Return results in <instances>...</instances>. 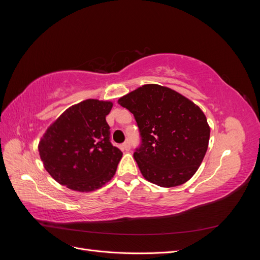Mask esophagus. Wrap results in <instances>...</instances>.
<instances>
[{"label":"esophagus","mask_w":260,"mask_h":260,"mask_svg":"<svg viewBox=\"0 0 260 260\" xmlns=\"http://www.w3.org/2000/svg\"><path fill=\"white\" fill-rule=\"evenodd\" d=\"M121 149H122V151H129V149H130V141L129 140L124 141V142L122 143Z\"/></svg>","instance_id":"34e87169"}]
</instances>
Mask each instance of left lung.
<instances>
[{"instance_id":"1","label":"left lung","mask_w":260,"mask_h":260,"mask_svg":"<svg viewBox=\"0 0 260 260\" xmlns=\"http://www.w3.org/2000/svg\"><path fill=\"white\" fill-rule=\"evenodd\" d=\"M135 116L141 144L133 157L141 174L154 184L185 183L206 154L210 129L193 102L158 84H145L118 100Z\"/></svg>"}]
</instances>
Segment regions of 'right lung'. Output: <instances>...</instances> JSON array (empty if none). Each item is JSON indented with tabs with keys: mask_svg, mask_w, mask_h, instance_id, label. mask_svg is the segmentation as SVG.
<instances>
[{
	"mask_svg": "<svg viewBox=\"0 0 260 260\" xmlns=\"http://www.w3.org/2000/svg\"><path fill=\"white\" fill-rule=\"evenodd\" d=\"M112 102L85 100L69 107L39 143L46 171L61 185L90 192L111 180L122 152L111 142Z\"/></svg>",
	"mask_w": 260,
	"mask_h": 260,
	"instance_id": "right-lung-1",
	"label": "right lung"
}]
</instances>
